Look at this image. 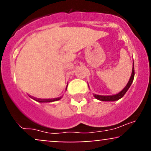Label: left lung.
<instances>
[{"label":"left lung","mask_w":151,"mask_h":151,"mask_svg":"<svg viewBox=\"0 0 151 151\" xmlns=\"http://www.w3.org/2000/svg\"><path fill=\"white\" fill-rule=\"evenodd\" d=\"M134 65H133V69H132V73H131V76L130 77V79L128 82V84H126V86L124 88V89L122 91H121L120 92L118 93L117 94L114 95H110V96H102V95H97V94H93V96L96 99L100 100V101H117V100L120 99L121 98H122L124 96L126 91H128V89H129V87L131 86V84H132L133 79H134Z\"/></svg>","instance_id":"obj_1"}]
</instances>
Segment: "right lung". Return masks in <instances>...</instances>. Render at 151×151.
<instances>
[{"instance_id": "obj_1", "label": "right lung", "mask_w": 151, "mask_h": 151, "mask_svg": "<svg viewBox=\"0 0 151 151\" xmlns=\"http://www.w3.org/2000/svg\"><path fill=\"white\" fill-rule=\"evenodd\" d=\"M60 99H62L61 96L58 98H55V99H35V100H36L37 101L39 102H52V101H58L60 100Z\"/></svg>"}]
</instances>
